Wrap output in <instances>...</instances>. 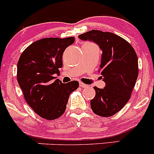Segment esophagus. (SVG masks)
<instances>
[{
	"mask_svg": "<svg viewBox=\"0 0 154 154\" xmlns=\"http://www.w3.org/2000/svg\"><path fill=\"white\" fill-rule=\"evenodd\" d=\"M80 86L81 87V88H86V87H87L88 86H87L86 84H85V83H81V82H80Z\"/></svg>",
	"mask_w": 154,
	"mask_h": 154,
	"instance_id": "obj_1",
	"label": "esophagus"
}]
</instances>
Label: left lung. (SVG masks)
<instances>
[{
    "label": "left lung",
    "mask_w": 154,
    "mask_h": 154,
    "mask_svg": "<svg viewBox=\"0 0 154 154\" xmlns=\"http://www.w3.org/2000/svg\"><path fill=\"white\" fill-rule=\"evenodd\" d=\"M79 38L94 42L103 51L98 71L106 86L94 87L96 94L90 101L91 109L102 117L114 116L128 102L136 84L139 74L136 51L125 38L112 32L91 29Z\"/></svg>",
    "instance_id": "1"
}]
</instances>
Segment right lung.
Wrapping results in <instances>:
<instances>
[{"label": "right lung", "mask_w": 154, "mask_h": 154, "mask_svg": "<svg viewBox=\"0 0 154 154\" xmlns=\"http://www.w3.org/2000/svg\"><path fill=\"white\" fill-rule=\"evenodd\" d=\"M74 42V37L45 38L34 42L20 56L17 80L27 104L40 117L54 120L65 112L77 81L63 83L54 74L63 67L65 50Z\"/></svg>", "instance_id": "right-lung-1"}]
</instances>
